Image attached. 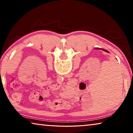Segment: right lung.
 Segmentation results:
<instances>
[{
  "label": "right lung",
  "instance_id": "obj_1",
  "mask_svg": "<svg viewBox=\"0 0 133 133\" xmlns=\"http://www.w3.org/2000/svg\"><path fill=\"white\" fill-rule=\"evenodd\" d=\"M95 49H97V50H103V51H105V52H107V53H109V51H107V50H105V49H104L96 48H95Z\"/></svg>",
  "mask_w": 133,
  "mask_h": 133
}]
</instances>
